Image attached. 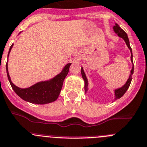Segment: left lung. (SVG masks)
I'll return each instance as SVG.
<instances>
[{
    "label": "left lung",
    "instance_id": "left-lung-1",
    "mask_svg": "<svg viewBox=\"0 0 147 147\" xmlns=\"http://www.w3.org/2000/svg\"><path fill=\"white\" fill-rule=\"evenodd\" d=\"M113 31H114V32L116 33V34L119 36V37L122 38V39H124V41H125V43H126L127 47L129 49L130 53H131V57H130V59H131V61L132 63H133V67H132V69L131 71H130V75H129V78L127 79V82L125 83V85L123 86H121V88H116V89L114 90V94H115L114 100H117V99L121 98V96L125 94V92H127V90L128 89V88H129L132 80V75H133V72H134V65H133V53H132V49L131 47H130V45H129V39H128L127 34L125 31H123L122 29L119 27V26L118 24H116V23L115 24V26H113ZM81 75H82V77H83V79L84 80V83H85L84 88H85V92L86 93L87 91H88V80H87V78L86 76V74L85 72H84L83 67H81Z\"/></svg>",
    "mask_w": 147,
    "mask_h": 147
}]
</instances>
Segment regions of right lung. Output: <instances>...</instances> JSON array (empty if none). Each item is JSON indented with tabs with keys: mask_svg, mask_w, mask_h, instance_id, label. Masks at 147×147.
I'll return each mask as SVG.
<instances>
[{
	"mask_svg": "<svg viewBox=\"0 0 147 147\" xmlns=\"http://www.w3.org/2000/svg\"><path fill=\"white\" fill-rule=\"evenodd\" d=\"M13 45L9 48L8 57L9 53L11 51ZM71 63L67 64L63 68L61 72L55 76L53 78L45 81H41L36 83L31 87L26 88H21L16 86L11 82L10 76H9V71H8V62L6 63V73H7L8 79L11 84L13 90L17 94L26 102H29L34 104H39V105H44L47 104L57 100L59 96V94L61 90L63 82L67 75Z\"/></svg>",
	"mask_w": 147,
	"mask_h": 147,
	"instance_id": "1",
	"label": "right lung"
}]
</instances>
